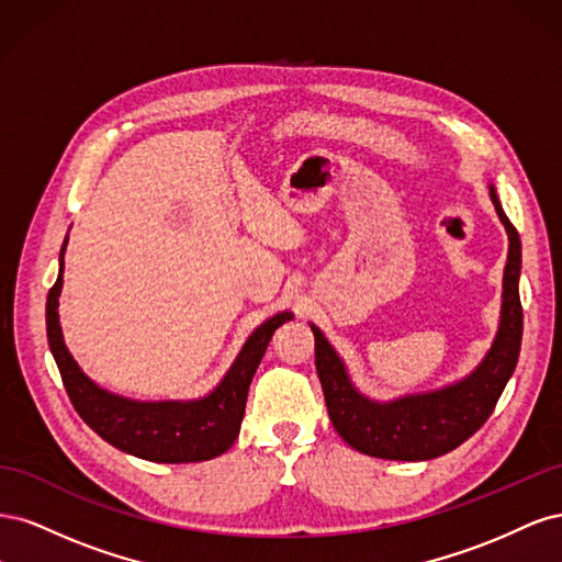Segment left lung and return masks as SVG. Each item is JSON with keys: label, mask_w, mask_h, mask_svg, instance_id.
<instances>
[{"label": "left lung", "mask_w": 562, "mask_h": 562, "mask_svg": "<svg viewBox=\"0 0 562 562\" xmlns=\"http://www.w3.org/2000/svg\"><path fill=\"white\" fill-rule=\"evenodd\" d=\"M490 199L508 234V258L502 283L499 328L492 347L467 378L422 394H407L394 401H375L353 386L345 361L314 323L316 372L326 396L328 415L345 443L370 457L427 462L459 448L479 431L495 411L506 382L512 380L522 339L520 239L506 217L495 184Z\"/></svg>", "instance_id": "8db88e82"}]
</instances>
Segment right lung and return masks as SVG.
Instances as JSON below:
<instances>
[{"mask_svg": "<svg viewBox=\"0 0 562 562\" xmlns=\"http://www.w3.org/2000/svg\"><path fill=\"white\" fill-rule=\"evenodd\" d=\"M65 248L67 239L60 248L58 279L46 297V335L65 391L79 417L116 450L147 459V462H206V459L227 452L239 436L248 386L269 347V339L279 326L293 318V312H281L260 323L248 335L239 356L211 394L192 401L126 398L95 384L65 347L58 316Z\"/></svg>", "mask_w": 562, "mask_h": 562, "instance_id": "1", "label": "right lung"}]
</instances>
